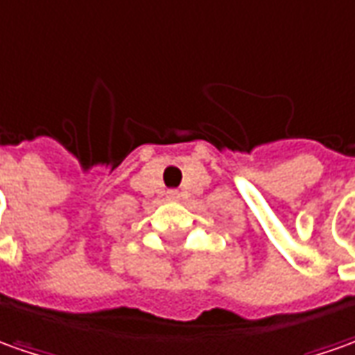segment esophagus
<instances>
[{
	"mask_svg": "<svg viewBox=\"0 0 355 355\" xmlns=\"http://www.w3.org/2000/svg\"><path fill=\"white\" fill-rule=\"evenodd\" d=\"M168 196H171V198H178V192H177V190H173V192H168Z\"/></svg>",
	"mask_w": 355,
	"mask_h": 355,
	"instance_id": "1",
	"label": "esophagus"
}]
</instances>
